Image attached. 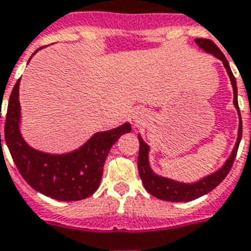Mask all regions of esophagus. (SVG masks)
I'll return each instance as SVG.
<instances>
[{
    "instance_id": "34e87169",
    "label": "esophagus",
    "mask_w": 251,
    "mask_h": 251,
    "mask_svg": "<svg viewBox=\"0 0 251 251\" xmlns=\"http://www.w3.org/2000/svg\"><path fill=\"white\" fill-rule=\"evenodd\" d=\"M145 119V112L143 110H136V112L133 114V122L135 124H141Z\"/></svg>"
}]
</instances>
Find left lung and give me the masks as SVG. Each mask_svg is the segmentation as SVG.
I'll list each match as a JSON object with an SVG mask.
<instances>
[{"label":"left lung","instance_id":"left-lung-1","mask_svg":"<svg viewBox=\"0 0 251 251\" xmlns=\"http://www.w3.org/2000/svg\"><path fill=\"white\" fill-rule=\"evenodd\" d=\"M195 43L198 44L199 48L207 53H211L216 59L221 60L224 64L225 69L228 72L229 78L232 82L233 87V104L238 112V118H240V124H238V137H237L236 145L233 148L232 153L225 164L221 166L217 172L209 174V176L201 178L198 182H192V183H183V182H178V180L170 179L166 176H158L153 172L151 165H149V145H148L141 136L139 137L140 143V151H139V158H137V169H139L140 178L143 180V184L145 190H147L151 195L156 196L161 200H166V201H191L195 200L200 196L208 194L212 191L213 188L217 187L219 184L224 180V178L228 176L229 170L232 169V165L236 158L237 151H238V145H240L241 137H242V120H241L240 108H238V100H237V83L236 78L233 75L230 67H229L228 60L225 59L224 53L219 50V47L209 39H195Z\"/></svg>","mask_w":251,"mask_h":251}]
</instances>
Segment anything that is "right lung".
Instances as JSON below:
<instances>
[{
    "instance_id": "1",
    "label": "right lung",
    "mask_w": 251,
    "mask_h": 251,
    "mask_svg": "<svg viewBox=\"0 0 251 251\" xmlns=\"http://www.w3.org/2000/svg\"><path fill=\"white\" fill-rule=\"evenodd\" d=\"M38 51L36 50L34 55ZM19 123L18 81L7 104L5 141L15 166L27 183L43 195L61 201L86 199L97 191L110 149L120 136L132 129L131 124L127 122L110 131L97 132L73 152L51 154L31 148L21 135Z\"/></svg>"
}]
</instances>
